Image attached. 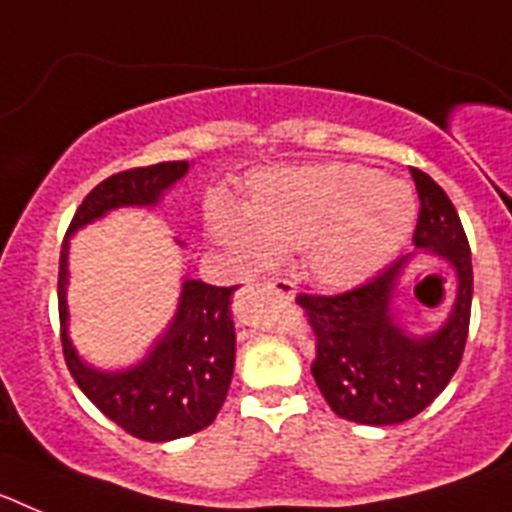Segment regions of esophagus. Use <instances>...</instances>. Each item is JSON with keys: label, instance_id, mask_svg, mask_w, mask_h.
Listing matches in <instances>:
<instances>
[{"label": "esophagus", "instance_id": "obj_1", "mask_svg": "<svg viewBox=\"0 0 512 512\" xmlns=\"http://www.w3.org/2000/svg\"><path fill=\"white\" fill-rule=\"evenodd\" d=\"M266 287H269L271 292H277L279 297H287V300H295L297 295L295 284L287 282V279H271V282H266Z\"/></svg>", "mask_w": 512, "mask_h": 512}]
</instances>
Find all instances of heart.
<instances>
[{"mask_svg": "<svg viewBox=\"0 0 512 512\" xmlns=\"http://www.w3.org/2000/svg\"><path fill=\"white\" fill-rule=\"evenodd\" d=\"M418 202L400 179L369 166L318 164L256 174L243 207L207 202L212 241L248 266L305 248V269L328 289H356L382 274L413 235Z\"/></svg>", "mask_w": 512, "mask_h": 512, "instance_id": "b5f03b06", "label": "heart"}]
</instances>
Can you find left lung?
Returning a JSON list of instances; mask_svg holds the SVG:
<instances>
[{
    "label": "left lung",
    "mask_w": 512,
    "mask_h": 512,
    "mask_svg": "<svg viewBox=\"0 0 512 512\" xmlns=\"http://www.w3.org/2000/svg\"><path fill=\"white\" fill-rule=\"evenodd\" d=\"M420 197L415 253L374 282L336 297L300 295L315 336L312 377L338 418L397 425L415 418L459 369L472 312V253L454 205L431 176L410 169ZM436 258L455 274V300L441 326L413 331L401 323L396 295L418 258Z\"/></svg>",
    "instance_id": "8db88e82"
}]
</instances>
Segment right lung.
Listing matches in <instances>:
<instances>
[{
    "label": "right lung",
    "mask_w": 512,
    "mask_h": 512,
    "mask_svg": "<svg viewBox=\"0 0 512 512\" xmlns=\"http://www.w3.org/2000/svg\"><path fill=\"white\" fill-rule=\"evenodd\" d=\"M189 161L143 166L104 179L87 194L69 225L58 269V315L66 366L81 392L112 423L143 441L192 436L215 420L235 366V325L230 302L238 287H212L184 274L174 318L138 361L117 369L89 364L71 341L69 253L71 238L115 210H153L189 174ZM176 246H184L176 241Z\"/></svg>",
    "instance_id": "obj_1"
}]
</instances>
